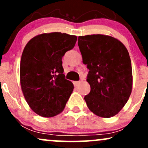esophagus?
Masks as SVG:
<instances>
[{
	"mask_svg": "<svg viewBox=\"0 0 148 148\" xmlns=\"http://www.w3.org/2000/svg\"><path fill=\"white\" fill-rule=\"evenodd\" d=\"M73 84H74V86H77L78 85L80 84V81H74V82H73Z\"/></svg>",
	"mask_w": 148,
	"mask_h": 148,
	"instance_id": "obj_1",
	"label": "esophagus"
}]
</instances>
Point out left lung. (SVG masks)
<instances>
[{"label": "left lung", "mask_w": 148, "mask_h": 148, "mask_svg": "<svg viewBox=\"0 0 148 148\" xmlns=\"http://www.w3.org/2000/svg\"><path fill=\"white\" fill-rule=\"evenodd\" d=\"M78 45L83 62L89 69L90 92L84 99L90 111L111 118L126 104L132 92V69L128 51L117 39L108 35L79 36Z\"/></svg>", "instance_id": "8db88e82"}]
</instances>
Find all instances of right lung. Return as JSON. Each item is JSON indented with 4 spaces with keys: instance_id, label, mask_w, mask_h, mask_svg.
Segmentation results:
<instances>
[{
    "instance_id": "obj_1",
    "label": "right lung",
    "mask_w": 148,
    "mask_h": 148,
    "mask_svg": "<svg viewBox=\"0 0 148 148\" xmlns=\"http://www.w3.org/2000/svg\"><path fill=\"white\" fill-rule=\"evenodd\" d=\"M77 37L66 33H44L25 45L20 63L23 95L31 109L42 117L63 111L74 85L65 79L62 57L75 46Z\"/></svg>"
}]
</instances>
